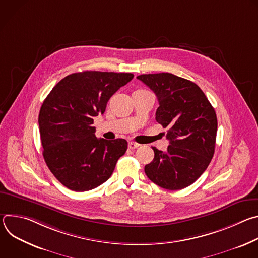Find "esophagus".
I'll return each mask as SVG.
<instances>
[{"mask_svg":"<svg viewBox=\"0 0 258 258\" xmlns=\"http://www.w3.org/2000/svg\"><path fill=\"white\" fill-rule=\"evenodd\" d=\"M140 146V144H138V143H136V142H128V148L130 149H137L138 147Z\"/></svg>","mask_w":258,"mask_h":258,"instance_id":"1","label":"esophagus"}]
</instances>
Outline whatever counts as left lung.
<instances>
[{"mask_svg": "<svg viewBox=\"0 0 258 258\" xmlns=\"http://www.w3.org/2000/svg\"><path fill=\"white\" fill-rule=\"evenodd\" d=\"M137 79L155 93L159 103L155 119L167 128L169 141L166 152L152 147L154 159L145 166V173L163 189L181 190L192 185L213 157L217 132L214 108L196 84L172 73Z\"/></svg>", "mask_w": 258, "mask_h": 258, "instance_id": "1", "label": "left lung"}]
</instances>
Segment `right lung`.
Wrapping results in <instances>:
<instances>
[{
  "mask_svg": "<svg viewBox=\"0 0 258 258\" xmlns=\"http://www.w3.org/2000/svg\"><path fill=\"white\" fill-rule=\"evenodd\" d=\"M133 78V73H72L45 99L39 115L43 156L66 188L84 192L99 187L125 153L124 139H97L93 123L94 117L105 112L111 96Z\"/></svg>",
  "mask_w": 258,
  "mask_h": 258,
  "instance_id": "add662e5",
  "label": "right lung"
}]
</instances>
